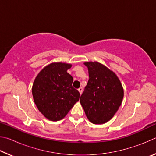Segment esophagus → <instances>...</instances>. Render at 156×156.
<instances>
[{"mask_svg": "<svg viewBox=\"0 0 156 156\" xmlns=\"http://www.w3.org/2000/svg\"><path fill=\"white\" fill-rule=\"evenodd\" d=\"M78 91H79V93H80V94L81 95V94H82V93H83V88H82V87H80V88H79V89H78Z\"/></svg>", "mask_w": 156, "mask_h": 156, "instance_id": "obj_1", "label": "esophagus"}]
</instances>
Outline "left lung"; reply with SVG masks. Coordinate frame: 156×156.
Masks as SVG:
<instances>
[{
	"instance_id": "8db88e82",
	"label": "left lung",
	"mask_w": 156,
	"mask_h": 156,
	"mask_svg": "<svg viewBox=\"0 0 156 156\" xmlns=\"http://www.w3.org/2000/svg\"><path fill=\"white\" fill-rule=\"evenodd\" d=\"M89 77L80 102L87 117L95 125L110 120L119 109L124 91L115 73L98 62H86Z\"/></svg>"
}]
</instances>
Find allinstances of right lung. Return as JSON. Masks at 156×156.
Returning <instances> with one entry per match:
<instances>
[{"label":"right lung","instance_id":"add662e5","mask_svg":"<svg viewBox=\"0 0 156 156\" xmlns=\"http://www.w3.org/2000/svg\"><path fill=\"white\" fill-rule=\"evenodd\" d=\"M72 65L53 62L42 69L34 80L32 95L38 109L51 121L65 117L80 93L72 87L73 78L67 71Z\"/></svg>","mask_w":156,"mask_h":156}]
</instances>
